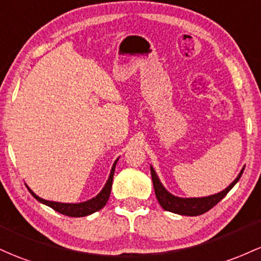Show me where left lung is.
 Listing matches in <instances>:
<instances>
[{"instance_id":"obj_1","label":"left lung","mask_w":261,"mask_h":261,"mask_svg":"<svg viewBox=\"0 0 261 261\" xmlns=\"http://www.w3.org/2000/svg\"><path fill=\"white\" fill-rule=\"evenodd\" d=\"M244 167L240 170L239 174L237 176V178L234 179L227 188H224L223 191L218 192V193L211 194V196L205 197H178L174 196L166 190L165 186L162 185V182L160 181L159 176H157L156 171L152 166L150 165L151 170V177H152L153 182V188H154V194H156V198L159 200L160 205L167 212H172V213L179 214V216H200V214L205 213L213 208L217 203L220 202L231 188L237 185V182L239 181L240 177H242Z\"/></svg>"}]
</instances>
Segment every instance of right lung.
<instances>
[{
    "label": "right lung",
    "mask_w": 261,
    "mask_h": 261,
    "mask_svg": "<svg viewBox=\"0 0 261 261\" xmlns=\"http://www.w3.org/2000/svg\"><path fill=\"white\" fill-rule=\"evenodd\" d=\"M119 161V157L115 160V162L113 163V167L110 170V174H109V178L107 183L104 185L102 190L96 194L95 197L93 198L85 200V202H80V203H62V202H54V200H47L43 199L41 197L37 196L34 192L31 190L30 187L27 188L30 191V193L36 198L38 202L43 203V204L48 205L50 207L51 210H54L58 213L64 214V216L68 217H85L89 216V214H93L95 212H98L101 210V208L105 207L107 202L109 200V197H110V192H111V185H113V178H114V172H115V167L116 163Z\"/></svg>",
    "instance_id": "add662e5"
}]
</instances>
